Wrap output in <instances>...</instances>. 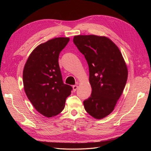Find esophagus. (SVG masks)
<instances>
[{
  "instance_id": "esophagus-1",
  "label": "esophagus",
  "mask_w": 151,
  "mask_h": 151,
  "mask_svg": "<svg viewBox=\"0 0 151 151\" xmlns=\"http://www.w3.org/2000/svg\"><path fill=\"white\" fill-rule=\"evenodd\" d=\"M72 88H73V91H74L75 92V91L77 90V88H78V86H77V85H74V86H72Z\"/></svg>"
}]
</instances>
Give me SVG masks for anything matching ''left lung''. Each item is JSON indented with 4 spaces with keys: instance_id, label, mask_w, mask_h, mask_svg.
Here are the masks:
<instances>
[{
    "instance_id": "left-lung-1",
    "label": "left lung",
    "mask_w": 151,
    "mask_h": 151,
    "mask_svg": "<svg viewBox=\"0 0 151 151\" xmlns=\"http://www.w3.org/2000/svg\"><path fill=\"white\" fill-rule=\"evenodd\" d=\"M73 42L89 66L92 93L84 101V108L96 119H102L113 111L125 88L126 63L119 48L106 36L77 35Z\"/></svg>"
}]
</instances>
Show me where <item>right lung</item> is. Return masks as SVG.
Wrapping results in <instances>:
<instances>
[{"label":"right lung","instance_id":"1","mask_svg":"<svg viewBox=\"0 0 151 151\" xmlns=\"http://www.w3.org/2000/svg\"><path fill=\"white\" fill-rule=\"evenodd\" d=\"M69 38H55L39 45L31 53L23 70L24 89L36 111L51 118L65 107L72 88L63 83L58 57Z\"/></svg>","mask_w":151,"mask_h":151}]
</instances>
